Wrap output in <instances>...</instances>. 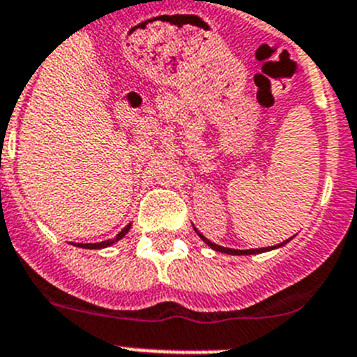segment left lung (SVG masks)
<instances>
[{
    "label": "left lung",
    "mask_w": 357,
    "mask_h": 357,
    "mask_svg": "<svg viewBox=\"0 0 357 357\" xmlns=\"http://www.w3.org/2000/svg\"><path fill=\"white\" fill-rule=\"evenodd\" d=\"M197 231V229H195ZM197 234L202 238V242H206L208 245L211 247L213 250H218V252H226V255H233V256H242V255H258V252H265V250H271V249H275V247H281L284 245V243L288 242V240H284L282 243H279V245H274V247H263V249H247V250H238V249H227V247H222V245H217V243L210 242L208 238H204L201 233L197 231Z\"/></svg>",
    "instance_id": "left-lung-1"
}]
</instances>
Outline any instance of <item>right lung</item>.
<instances>
[{
	"instance_id": "obj_1",
	"label": "right lung",
	"mask_w": 357,
	"mask_h": 357,
	"mask_svg": "<svg viewBox=\"0 0 357 357\" xmlns=\"http://www.w3.org/2000/svg\"><path fill=\"white\" fill-rule=\"evenodd\" d=\"M128 231H130V226L124 227V229L121 231V233H119L117 236H115V238H112V240H105V242H99V243H78V245L83 247V249H102V247L112 245V243H115V242H117V240L123 238V236L128 233Z\"/></svg>"
}]
</instances>
